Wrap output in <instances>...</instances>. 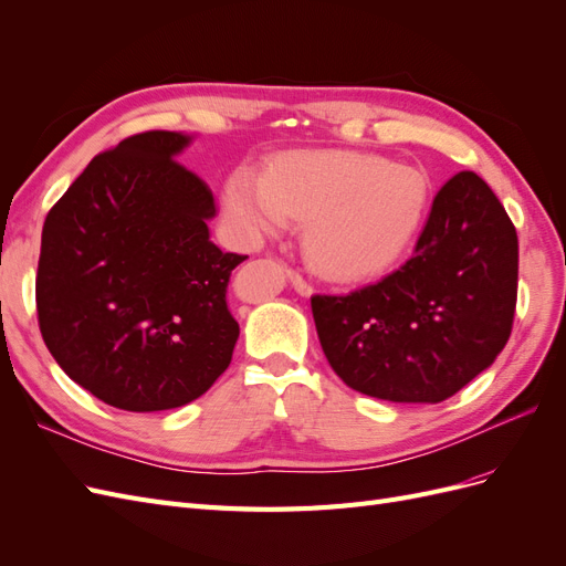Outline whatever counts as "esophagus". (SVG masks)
<instances>
[{"instance_id":"1","label":"esophagus","mask_w":566,"mask_h":566,"mask_svg":"<svg viewBox=\"0 0 566 566\" xmlns=\"http://www.w3.org/2000/svg\"><path fill=\"white\" fill-rule=\"evenodd\" d=\"M290 283L295 285V290L300 295H312V285L306 281L300 271H290Z\"/></svg>"}]
</instances>
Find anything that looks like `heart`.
Wrapping results in <instances>:
<instances>
[{
  "label": "heart",
  "mask_w": 566,
  "mask_h": 566,
  "mask_svg": "<svg viewBox=\"0 0 566 566\" xmlns=\"http://www.w3.org/2000/svg\"><path fill=\"white\" fill-rule=\"evenodd\" d=\"M430 198L422 172L358 153H287L266 175L235 169L224 217L252 248L306 219L304 248L333 281H361L389 269L413 241Z\"/></svg>",
  "instance_id": "obj_1"
}]
</instances>
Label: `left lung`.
I'll use <instances>...</instances> for the list:
<instances>
[{"label": "left lung", "instance_id": "1", "mask_svg": "<svg viewBox=\"0 0 566 566\" xmlns=\"http://www.w3.org/2000/svg\"><path fill=\"white\" fill-rule=\"evenodd\" d=\"M517 269V231L501 200L482 177L458 172L403 266L349 295L312 297L323 354L368 397L439 403L507 345Z\"/></svg>", "mask_w": 566, "mask_h": 566}]
</instances>
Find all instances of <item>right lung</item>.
Returning a JSON list of instances; mask_svg holds the SVG:
<instances>
[{
    "instance_id": "add662e5",
    "label": "right lung",
    "mask_w": 566,
    "mask_h": 566,
    "mask_svg": "<svg viewBox=\"0 0 566 566\" xmlns=\"http://www.w3.org/2000/svg\"><path fill=\"white\" fill-rule=\"evenodd\" d=\"M179 132H142L98 153L49 210L35 297L44 345L108 406L191 403L231 364L227 304L245 254L210 241V186L175 158Z\"/></svg>"
}]
</instances>
